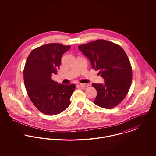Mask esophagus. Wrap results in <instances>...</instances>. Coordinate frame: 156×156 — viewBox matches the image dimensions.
I'll return each mask as SVG.
<instances>
[{"label": "esophagus", "instance_id": "esophagus-1", "mask_svg": "<svg viewBox=\"0 0 156 156\" xmlns=\"http://www.w3.org/2000/svg\"><path fill=\"white\" fill-rule=\"evenodd\" d=\"M79 85L82 87H87L89 86V84L88 83H80Z\"/></svg>", "mask_w": 156, "mask_h": 156}]
</instances>
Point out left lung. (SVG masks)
I'll list each match as a JSON object with an SVG mask.
<instances>
[{"mask_svg": "<svg viewBox=\"0 0 156 156\" xmlns=\"http://www.w3.org/2000/svg\"><path fill=\"white\" fill-rule=\"evenodd\" d=\"M78 48L105 79L103 84L92 85L97 91L94 104L106 109L118 105L127 94L132 80V67L125 51L104 40L80 45Z\"/></svg>", "mask_w": 156, "mask_h": 156, "instance_id": "8db88e82", "label": "left lung"}]
</instances>
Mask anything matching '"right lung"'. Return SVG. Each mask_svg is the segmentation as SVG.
I'll return each instance as SVG.
<instances>
[{
	"label": "right lung",
	"instance_id": "1",
	"mask_svg": "<svg viewBox=\"0 0 156 156\" xmlns=\"http://www.w3.org/2000/svg\"><path fill=\"white\" fill-rule=\"evenodd\" d=\"M70 47L47 44L34 49L27 57L23 72L25 88L33 104L45 115L59 114L70 105L75 85L59 84L51 79Z\"/></svg>",
	"mask_w": 156,
	"mask_h": 156
}]
</instances>
